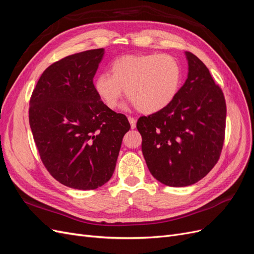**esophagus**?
I'll return each mask as SVG.
<instances>
[{
	"instance_id": "esophagus-1",
	"label": "esophagus",
	"mask_w": 254,
	"mask_h": 254,
	"mask_svg": "<svg viewBox=\"0 0 254 254\" xmlns=\"http://www.w3.org/2000/svg\"><path fill=\"white\" fill-rule=\"evenodd\" d=\"M128 121L130 123V127H131V129H134L135 128V119L134 118H131V117H128Z\"/></svg>"
}]
</instances>
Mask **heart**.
Masks as SVG:
<instances>
[{"label": "heart", "instance_id": "obj_1", "mask_svg": "<svg viewBox=\"0 0 254 254\" xmlns=\"http://www.w3.org/2000/svg\"><path fill=\"white\" fill-rule=\"evenodd\" d=\"M110 73L96 76L94 90L98 97L108 108L115 109L125 89L130 104L145 114L170 106L182 81L180 63L167 54L120 57L111 64Z\"/></svg>", "mask_w": 254, "mask_h": 254}]
</instances>
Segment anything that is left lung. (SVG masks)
I'll return each instance as SVG.
<instances>
[{"label":"left lung","instance_id":"left-lung-1","mask_svg":"<svg viewBox=\"0 0 254 254\" xmlns=\"http://www.w3.org/2000/svg\"><path fill=\"white\" fill-rule=\"evenodd\" d=\"M188 78L173 103L141 117L136 128L151 175L168 187L201 180L217 163L225 140L226 101L209 68L186 52Z\"/></svg>","mask_w":254,"mask_h":254}]
</instances>
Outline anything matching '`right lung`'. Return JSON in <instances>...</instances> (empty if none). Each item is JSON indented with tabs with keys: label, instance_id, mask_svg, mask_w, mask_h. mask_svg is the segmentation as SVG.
Masks as SVG:
<instances>
[{
	"label": "right lung",
	"instance_id": "1",
	"mask_svg": "<svg viewBox=\"0 0 254 254\" xmlns=\"http://www.w3.org/2000/svg\"><path fill=\"white\" fill-rule=\"evenodd\" d=\"M104 54L90 50L51 64L29 101V125L44 166L76 190H95L110 180L130 129L125 115L108 108L94 90Z\"/></svg>",
	"mask_w": 254,
	"mask_h": 254
}]
</instances>
